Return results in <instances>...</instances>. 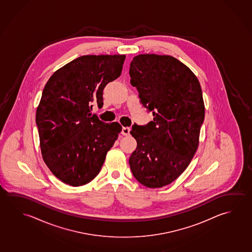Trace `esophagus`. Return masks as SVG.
Masks as SVG:
<instances>
[{
    "instance_id": "1",
    "label": "esophagus",
    "mask_w": 252,
    "mask_h": 252,
    "mask_svg": "<svg viewBox=\"0 0 252 252\" xmlns=\"http://www.w3.org/2000/svg\"><path fill=\"white\" fill-rule=\"evenodd\" d=\"M129 132H130V128H128V127H124L122 129V134L124 135V136H128L129 135Z\"/></svg>"
}]
</instances>
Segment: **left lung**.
<instances>
[{"mask_svg": "<svg viewBox=\"0 0 252 252\" xmlns=\"http://www.w3.org/2000/svg\"><path fill=\"white\" fill-rule=\"evenodd\" d=\"M129 75L154 118L147 126H132L137 146L128 163L139 183L163 188L181 175L199 146L205 116L200 82L190 68L170 55L134 57Z\"/></svg>", "mask_w": 252, "mask_h": 252, "instance_id": "1", "label": "left lung"}]
</instances>
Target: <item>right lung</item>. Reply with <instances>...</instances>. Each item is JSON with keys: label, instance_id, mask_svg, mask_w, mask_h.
<instances>
[{"label": "right lung", "instance_id": "add662e5", "mask_svg": "<svg viewBox=\"0 0 252 252\" xmlns=\"http://www.w3.org/2000/svg\"><path fill=\"white\" fill-rule=\"evenodd\" d=\"M126 56L85 55L57 70L44 87L36 123L44 163L64 184H88L100 172L122 126L92 115L103 89L120 76Z\"/></svg>", "mask_w": 252, "mask_h": 252}]
</instances>
